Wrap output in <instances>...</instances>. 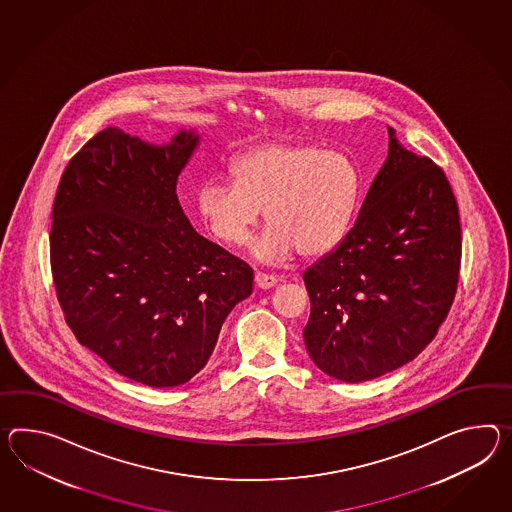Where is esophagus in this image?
<instances>
[{
  "mask_svg": "<svg viewBox=\"0 0 512 512\" xmlns=\"http://www.w3.org/2000/svg\"><path fill=\"white\" fill-rule=\"evenodd\" d=\"M255 285H257L259 288H262V290H268V288H272L277 285V277H274V275L257 272V274H255Z\"/></svg>",
  "mask_w": 512,
  "mask_h": 512,
  "instance_id": "34e87169",
  "label": "esophagus"
}]
</instances>
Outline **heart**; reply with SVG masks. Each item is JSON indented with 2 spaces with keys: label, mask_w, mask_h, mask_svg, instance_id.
Wrapping results in <instances>:
<instances>
[{
  "label": "heart",
  "mask_w": 512,
  "mask_h": 512,
  "mask_svg": "<svg viewBox=\"0 0 512 512\" xmlns=\"http://www.w3.org/2000/svg\"><path fill=\"white\" fill-rule=\"evenodd\" d=\"M233 183L209 179L198 190V214L214 237L242 246L266 218L251 246L264 264L320 257L348 233L361 194V174L346 153L314 144H264L240 153L229 166Z\"/></svg>",
  "instance_id": "1"
}]
</instances>
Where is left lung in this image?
Segmentation results:
<instances>
[{"label":"left lung","mask_w":512,"mask_h":512,"mask_svg":"<svg viewBox=\"0 0 512 512\" xmlns=\"http://www.w3.org/2000/svg\"><path fill=\"white\" fill-rule=\"evenodd\" d=\"M387 161L335 250L303 272L312 362L362 383L411 362L437 337L461 268L459 207L444 172L401 146Z\"/></svg>","instance_id":"1"}]
</instances>
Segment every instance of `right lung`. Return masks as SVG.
Masks as SVG:
<instances>
[{"mask_svg":"<svg viewBox=\"0 0 512 512\" xmlns=\"http://www.w3.org/2000/svg\"><path fill=\"white\" fill-rule=\"evenodd\" d=\"M200 146L181 129L155 146L107 127L64 170L51 274L75 338L116 374L153 388L190 381L253 270L188 222L177 177Z\"/></svg>","mask_w":512,"mask_h":512,"instance_id":"1","label":"right lung"}]
</instances>
